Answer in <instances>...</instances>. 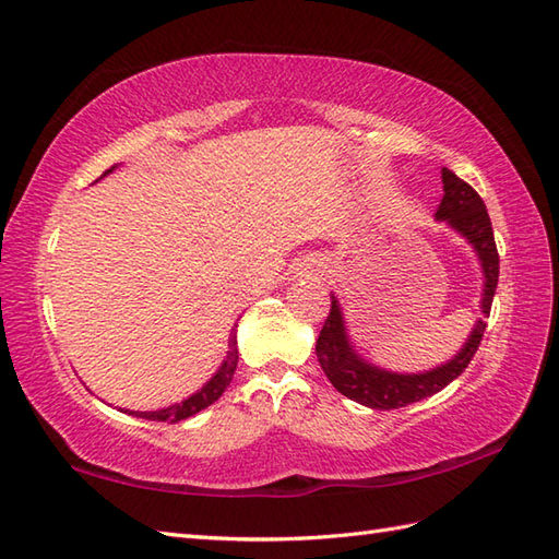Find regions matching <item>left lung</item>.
I'll list each match as a JSON object with an SVG mask.
<instances>
[{
	"label": "left lung",
	"mask_w": 559,
	"mask_h": 559,
	"mask_svg": "<svg viewBox=\"0 0 559 559\" xmlns=\"http://www.w3.org/2000/svg\"><path fill=\"white\" fill-rule=\"evenodd\" d=\"M442 183L444 195L436 217L448 219L450 225L456 231H462L468 243L476 248L483 265V275H486V289H483L480 308L483 313L490 316L492 296L495 289H498L500 277V255L498 246H495V234L486 203H483V198L474 191V186L459 179L448 167L442 169ZM483 332H486V322L478 320L468 342L464 344V349L459 352L450 364L432 368L428 373L396 376L361 361V358L354 354L344 332L340 304L332 296L330 313L325 322H322V330L316 342V354L320 368L325 370V376L334 384V390L364 406L378 408V412H390V408H400L426 400V396L448 388L456 376H462L464 368L471 364V358L478 352Z\"/></svg>",
	"instance_id": "1"
}]
</instances>
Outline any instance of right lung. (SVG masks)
<instances>
[{
  "label": "right lung",
  "mask_w": 559,
  "mask_h": 559,
  "mask_svg": "<svg viewBox=\"0 0 559 559\" xmlns=\"http://www.w3.org/2000/svg\"><path fill=\"white\" fill-rule=\"evenodd\" d=\"M115 169V167H111ZM107 169V171H111ZM237 364H239V349H237V337H229V352H227V358L225 364L219 366L217 376L210 380L205 388L201 392H195L193 396H189V400H183L181 404H175L169 408H163V412H133L139 418H147V420H167V424H179V420L189 418L198 412H203L205 406H210L213 402H217L222 392H225L229 388V382L234 378V370H237Z\"/></svg>",
  "instance_id": "add662e5"
}]
</instances>
